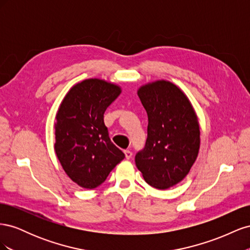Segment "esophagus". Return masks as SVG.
<instances>
[{"instance_id": "esophagus-1", "label": "esophagus", "mask_w": 250, "mask_h": 250, "mask_svg": "<svg viewBox=\"0 0 250 250\" xmlns=\"http://www.w3.org/2000/svg\"><path fill=\"white\" fill-rule=\"evenodd\" d=\"M124 154H125L126 160H130L131 156H132V152H131L130 150H125V151H124Z\"/></svg>"}]
</instances>
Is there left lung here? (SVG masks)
<instances>
[{
  "label": "left lung",
  "mask_w": 250,
  "mask_h": 250,
  "mask_svg": "<svg viewBox=\"0 0 250 250\" xmlns=\"http://www.w3.org/2000/svg\"><path fill=\"white\" fill-rule=\"evenodd\" d=\"M138 95L148 115V137L135 165L148 185L166 190L188 175L198 156V118L186 94L170 81L149 82Z\"/></svg>",
  "instance_id": "1"
}]
</instances>
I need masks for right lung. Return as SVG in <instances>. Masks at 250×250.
<instances>
[{
  "mask_svg": "<svg viewBox=\"0 0 250 250\" xmlns=\"http://www.w3.org/2000/svg\"><path fill=\"white\" fill-rule=\"evenodd\" d=\"M121 92L115 83L85 79L70 88L58 108L55 153L66 175L81 188L100 186L125 157L104 124L105 110Z\"/></svg>",
  "mask_w": 250,
  "mask_h": 250,
  "instance_id": "right-lung-1",
  "label": "right lung"
}]
</instances>
